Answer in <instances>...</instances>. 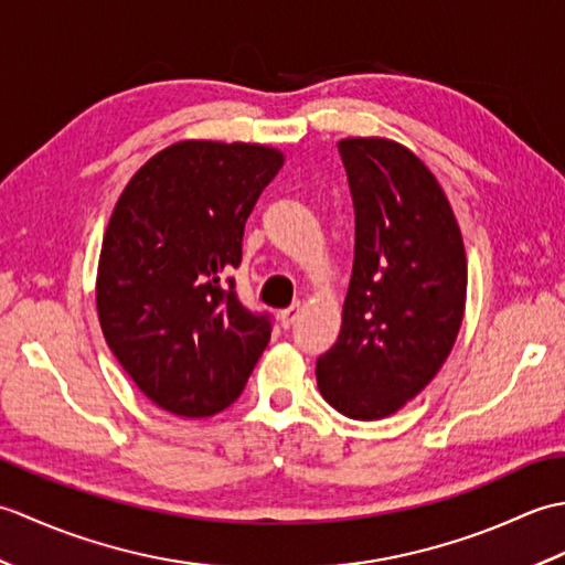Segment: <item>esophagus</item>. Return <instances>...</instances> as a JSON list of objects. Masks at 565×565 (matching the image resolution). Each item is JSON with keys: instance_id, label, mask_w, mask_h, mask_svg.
<instances>
[{"instance_id": "34e87169", "label": "esophagus", "mask_w": 565, "mask_h": 565, "mask_svg": "<svg viewBox=\"0 0 565 565\" xmlns=\"http://www.w3.org/2000/svg\"><path fill=\"white\" fill-rule=\"evenodd\" d=\"M298 316H301V303H296V306H291V308H286V310H281L279 313V320H281V326L284 328H291L294 322L298 320Z\"/></svg>"}]
</instances>
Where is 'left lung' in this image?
<instances>
[{"label":"left lung","mask_w":565,"mask_h":565,"mask_svg":"<svg viewBox=\"0 0 565 565\" xmlns=\"http://www.w3.org/2000/svg\"><path fill=\"white\" fill-rule=\"evenodd\" d=\"M356 237L340 338L316 364L320 395L352 419H381L423 393L451 354L466 310L461 227L437 177L403 142H338Z\"/></svg>","instance_id":"1"}]
</instances>
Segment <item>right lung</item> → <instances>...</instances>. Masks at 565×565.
I'll use <instances>...</instances> for the list:
<instances>
[{"instance_id": "right-lung-1", "label": "right lung", "mask_w": 565, "mask_h": 565, "mask_svg": "<svg viewBox=\"0 0 565 565\" xmlns=\"http://www.w3.org/2000/svg\"><path fill=\"white\" fill-rule=\"evenodd\" d=\"M259 142L179 140L130 177L106 225L97 316L109 350L162 411L211 417L269 342L267 316L223 286L247 215L284 164Z\"/></svg>"}]
</instances>
